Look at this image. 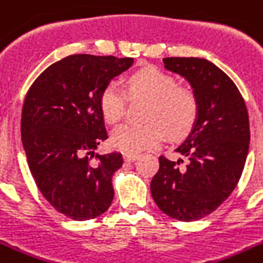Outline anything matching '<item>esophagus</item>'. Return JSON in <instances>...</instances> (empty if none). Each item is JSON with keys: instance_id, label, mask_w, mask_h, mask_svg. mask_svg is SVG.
I'll list each match as a JSON object with an SVG mask.
<instances>
[{"instance_id": "1", "label": "esophagus", "mask_w": 263, "mask_h": 263, "mask_svg": "<svg viewBox=\"0 0 263 263\" xmlns=\"http://www.w3.org/2000/svg\"><path fill=\"white\" fill-rule=\"evenodd\" d=\"M123 158H124L125 162H135L136 159L139 158L138 154H131V152H127V154H124L123 155Z\"/></svg>"}]
</instances>
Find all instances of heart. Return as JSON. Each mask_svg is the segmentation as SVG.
I'll return each mask as SVG.
<instances>
[{
    "instance_id": "b5f03b06",
    "label": "heart",
    "mask_w": 263,
    "mask_h": 263,
    "mask_svg": "<svg viewBox=\"0 0 263 263\" xmlns=\"http://www.w3.org/2000/svg\"><path fill=\"white\" fill-rule=\"evenodd\" d=\"M128 93L132 99L148 101L143 125L121 124L115 128L111 143L116 149L139 152L160 144L164 135L173 139L186 136L195 124L199 101L195 92L178 85L174 76L158 68L138 70L128 79ZM127 93L116 83H109L100 95V109L108 124L118 123L124 116Z\"/></svg>"
}]
</instances>
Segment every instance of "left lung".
<instances>
[{"label":"left lung","instance_id":"1","mask_svg":"<svg viewBox=\"0 0 263 263\" xmlns=\"http://www.w3.org/2000/svg\"><path fill=\"white\" fill-rule=\"evenodd\" d=\"M165 69L190 83L199 114L190 135L175 149L186 159L159 158L152 198L168 217L191 222L206 217L230 196L243 171L250 143L248 108L230 77L198 57L163 59Z\"/></svg>","mask_w":263,"mask_h":263}]
</instances>
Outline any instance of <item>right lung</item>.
Masks as SVG:
<instances>
[{"mask_svg": "<svg viewBox=\"0 0 263 263\" xmlns=\"http://www.w3.org/2000/svg\"><path fill=\"white\" fill-rule=\"evenodd\" d=\"M134 59L72 54L52 64L26 93L21 138L33 179L59 213L74 220L99 217L114 199L119 152L99 155L107 140L100 95Z\"/></svg>", "mask_w": 263, "mask_h": 263, "instance_id": "obj_1", "label": "right lung"}]
</instances>
